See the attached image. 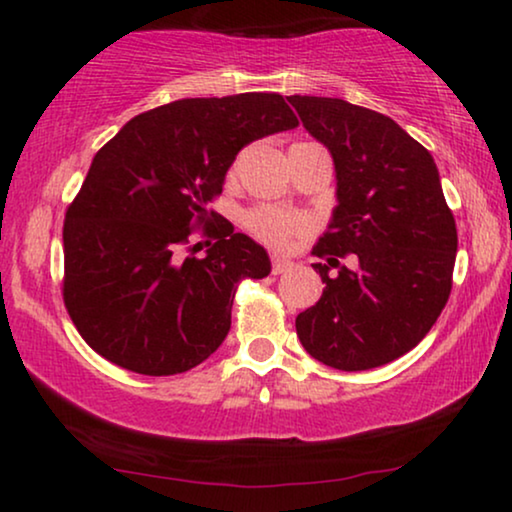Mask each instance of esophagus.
<instances>
[{
    "mask_svg": "<svg viewBox=\"0 0 512 512\" xmlns=\"http://www.w3.org/2000/svg\"><path fill=\"white\" fill-rule=\"evenodd\" d=\"M293 268L291 261H286L282 256H272V275H282V272H289Z\"/></svg>",
    "mask_w": 512,
    "mask_h": 512,
    "instance_id": "obj_1",
    "label": "esophagus"
}]
</instances>
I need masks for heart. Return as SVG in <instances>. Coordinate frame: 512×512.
<instances>
[{
	"mask_svg": "<svg viewBox=\"0 0 512 512\" xmlns=\"http://www.w3.org/2000/svg\"><path fill=\"white\" fill-rule=\"evenodd\" d=\"M244 226L258 242L275 249H286L289 244L305 233V221L296 214L282 212V209H254L244 219Z\"/></svg>",
	"mask_w": 512,
	"mask_h": 512,
	"instance_id": "obj_1",
	"label": "heart"
}]
</instances>
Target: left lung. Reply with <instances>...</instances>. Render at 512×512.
Returning <instances> with one entry per match:
<instances>
[{
  "mask_svg": "<svg viewBox=\"0 0 512 512\" xmlns=\"http://www.w3.org/2000/svg\"><path fill=\"white\" fill-rule=\"evenodd\" d=\"M289 102L331 151L338 177L333 221L312 249L326 286L296 317L298 338L335 370L384 366L422 342L452 291L457 226L438 167L417 139L373 109L338 97ZM342 257H356L355 268Z\"/></svg>",
  "mask_w": 512,
  "mask_h": 512,
  "instance_id": "obj_1",
  "label": "left lung"
}]
</instances>
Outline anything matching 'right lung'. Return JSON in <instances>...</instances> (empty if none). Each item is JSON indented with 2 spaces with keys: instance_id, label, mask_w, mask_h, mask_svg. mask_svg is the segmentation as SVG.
<instances>
[{
  "instance_id": "1",
  "label": "right lung",
  "mask_w": 512,
  "mask_h": 512,
  "mask_svg": "<svg viewBox=\"0 0 512 512\" xmlns=\"http://www.w3.org/2000/svg\"><path fill=\"white\" fill-rule=\"evenodd\" d=\"M277 93L177 100L128 121L95 153L67 207L62 298L81 338L139 375L186 373L230 331L242 279L270 275L261 244L209 209L254 139L293 130ZM217 242L202 259L195 227Z\"/></svg>"
}]
</instances>
